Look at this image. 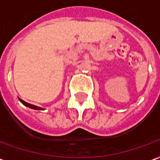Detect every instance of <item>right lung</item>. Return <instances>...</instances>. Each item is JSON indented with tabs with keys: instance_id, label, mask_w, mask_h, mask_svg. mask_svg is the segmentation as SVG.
<instances>
[{
	"instance_id": "right-lung-1",
	"label": "right lung",
	"mask_w": 160,
	"mask_h": 160,
	"mask_svg": "<svg viewBox=\"0 0 160 160\" xmlns=\"http://www.w3.org/2000/svg\"><path fill=\"white\" fill-rule=\"evenodd\" d=\"M18 100H19V101H20L22 104L24 105L25 107H29V108H31V109H34V110H44V108H42V107H37V106H35V105H32V104H30V103H27V102H25V101H23V100H21L20 98H18Z\"/></svg>"
}]
</instances>
